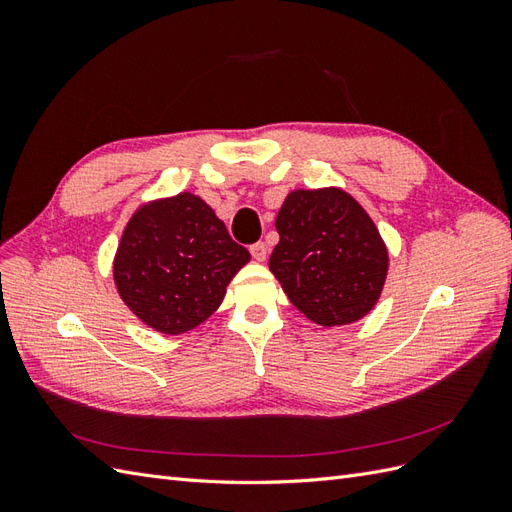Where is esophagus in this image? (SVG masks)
<instances>
[{
	"mask_svg": "<svg viewBox=\"0 0 512 512\" xmlns=\"http://www.w3.org/2000/svg\"><path fill=\"white\" fill-rule=\"evenodd\" d=\"M250 252H252V256H254V260H258V262H262L267 258V245L262 243V241H258V243H254L252 247H250Z\"/></svg>",
	"mask_w": 512,
	"mask_h": 512,
	"instance_id": "esophagus-1",
	"label": "esophagus"
}]
</instances>
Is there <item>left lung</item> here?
<instances>
[{
  "label": "left lung",
  "mask_w": 512,
  "mask_h": 512,
  "mask_svg": "<svg viewBox=\"0 0 512 512\" xmlns=\"http://www.w3.org/2000/svg\"><path fill=\"white\" fill-rule=\"evenodd\" d=\"M275 228L280 243L269 269L299 312L322 327L350 324L371 312L389 271V252L350 194L294 190Z\"/></svg>",
  "instance_id": "obj_1"
}]
</instances>
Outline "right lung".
Instances as JSON below:
<instances>
[{"mask_svg": "<svg viewBox=\"0 0 512 512\" xmlns=\"http://www.w3.org/2000/svg\"><path fill=\"white\" fill-rule=\"evenodd\" d=\"M250 262L213 209L190 192L153 200L123 230L113 275L119 297L147 327L181 335L220 307L226 286Z\"/></svg>", "mask_w": 512, "mask_h": 512, "instance_id": "1", "label": "right lung"}]
</instances>
